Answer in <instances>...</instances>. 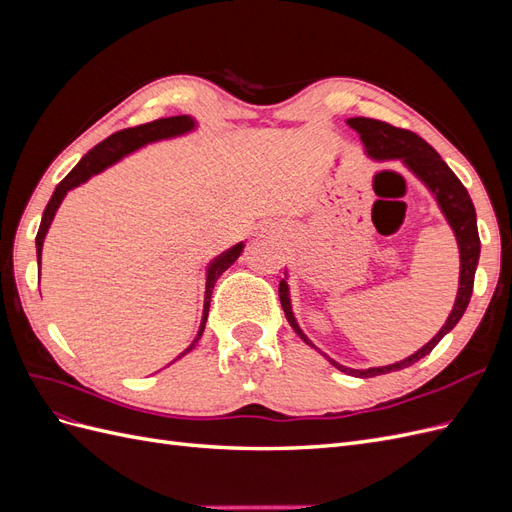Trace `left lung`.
<instances>
[{
  "mask_svg": "<svg viewBox=\"0 0 512 512\" xmlns=\"http://www.w3.org/2000/svg\"><path fill=\"white\" fill-rule=\"evenodd\" d=\"M348 126L361 134V141L365 145V151L369 158L401 160L418 179L427 185V188L433 192V196H436L444 218L455 230V237L459 243V254H461L459 292H457V299L453 305V312L446 318V324L438 331V335L433 337L431 342H427L421 350H416L414 354L408 356V359L399 361V363L386 365V367H369V369H350V367H344V365H339L329 359L339 371H344V374H350L356 378H374L380 374H389V371H399V369L414 365L416 361H421L423 356H427L433 348L438 346V342L448 331L455 329V324L461 320L463 312H466V307L470 303V297H472L474 273H476L478 256H480V239H478V228H476V211H474L468 190L463 188V183L457 179V175L438 156V151L433 149L429 143H425L421 136L410 132V130L395 128V126H391V123L369 119V117H352V119H348ZM280 301H282L284 314L290 322V327L297 331V335L303 339L305 344L314 346L307 339V335L299 329L297 320H294L286 280L280 282Z\"/></svg>",
  "mask_w": 512,
  "mask_h": 512,
  "instance_id": "obj_1",
  "label": "left lung"
}]
</instances>
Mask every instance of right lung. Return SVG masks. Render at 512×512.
Returning <instances> with one entry per match:
<instances>
[{
  "label": "right lung",
  "instance_id": "1",
  "mask_svg": "<svg viewBox=\"0 0 512 512\" xmlns=\"http://www.w3.org/2000/svg\"><path fill=\"white\" fill-rule=\"evenodd\" d=\"M194 119L188 117V115H177V117H166V119H156L151 123H143V126H136V128H126V130H119L115 134H111L108 138H104V141L100 145H96L94 149H91L87 156L76 164L68 177L64 181H59V185L55 188L49 205H46L44 213H42V222H40V228H38V235H36V252H38V265H40V256H42V243H44V237H46V230H49L53 218H55V211L59 209L61 200H64V196L76 188V185L85 183L91 175H98L100 170H104L106 166L115 164L117 160H121L123 156H128V153L136 151L138 147H143L147 143H153V141H162V138H173V136H179V134H185L194 130ZM243 252V243H237L235 247H230V250L222 252L218 258L211 260V265L207 269V290H205V309H203V320H200V329H198V335L194 337V342L185 348L181 352V356L185 352H190L196 342L200 339V335H203L205 331V322H207V316H209V303H211V292H213V286L215 282H218V277L235 262Z\"/></svg>",
  "mask_w": 512,
  "mask_h": 512
}]
</instances>
